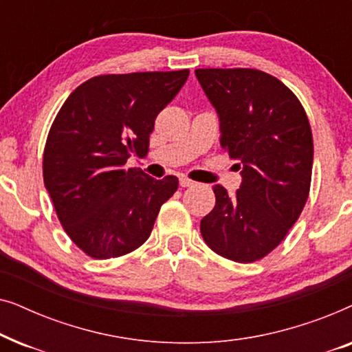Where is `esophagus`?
<instances>
[{
	"mask_svg": "<svg viewBox=\"0 0 352 352\" xmlns=\"http://www.w3.org/2000/svg\"><path fill=\"white\" fill-rule=\"evenodd\" d=\"M195 182L192 181V179H189V177H181L179 179V186L181 187H190V186H194Z\"/></svg>",
	"mask_w": 352,
	"mask_h": 352,
	"instance_id": "34e87169",
	"label": "esophagus"
}]
</instances>
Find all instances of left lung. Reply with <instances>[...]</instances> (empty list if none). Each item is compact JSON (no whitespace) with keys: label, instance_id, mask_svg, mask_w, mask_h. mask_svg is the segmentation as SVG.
<instances>
[{"label":"left lung","instance_id":"obj_1","mask_svg":"<svg viewBox=\"0 0 352 352\" xmlns=\"http://www.w3.org/2000/svg\"><path fill=\"white\" fill-rule=\"evenodd\" d=\"M195 76L219 115L221 147L242 175L235 195L213 187L216 205L201 219V237L221 256L258 261L306 205L314 158L309 120L296 96L266 72L199 69Z\"/></svg>","mask_w":352,"mask_h":352}]
</instances>
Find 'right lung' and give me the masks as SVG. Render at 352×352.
<instances>
[{"mask_svg":"<svg viewBox=\"0 0 352 352\" xmlns=\"http://www.w3.org/2000/svg\"><path fill=\"white\" fill-rule=\"evenodd\" d=\"M189 70L99 75L80 85L47 134L43 179L62 228L94 259L131 253L148 239L176 176L153 179L124 168L146 157L157 115L186 83Z\"/></svg>","mask_w":352,"mask_h":352,"instance_id":"obj_1","label":"right lung"}]
</instances>
